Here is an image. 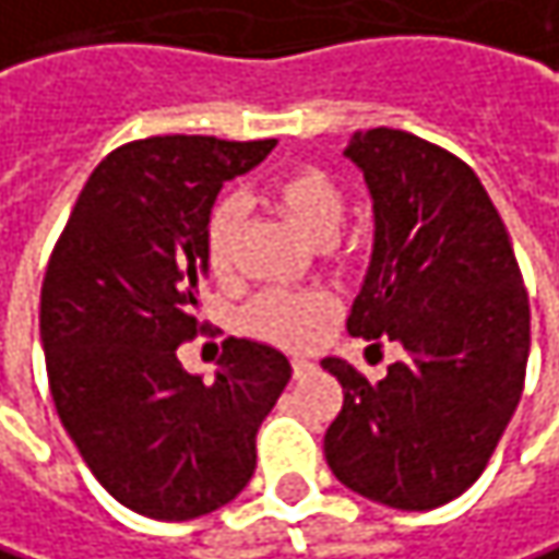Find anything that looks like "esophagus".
I'll list each match as a JSON object with an SVG mask.
<instances>
[{"instance_id":"obj_1","label":"esophagus","mask_w":559,"mask_h":559,"mask_svg":"<svg viewBox=\"0 0 559 559\" xmlns=\"http://www.w3.org/2000/svg\"><path fill=\"white\" fill-rule=\"evenodd\" d=\"M290 368H294V378H304V374H310V371H313V361H307V358H294V361H290Z\"/></svg>"}]
</instances>
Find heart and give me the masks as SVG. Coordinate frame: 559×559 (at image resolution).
<instances>
[{
	"mask_svg": "<svg viewBox=\"0 0 559 559\" xmlns=\"http://www.w3.org/2000/svg\"><path fill=\"white\" fill-rule=\"evenodd\" d=\"M265 201L281 211L294 229L326 246L335 239L345 217V194L342 188L320 169H294L278 176ZM236 233H239V207L233 201L214 204L207 227H204V255L214 275H227L236 252ZM332 317V304L317 294H290V290H265L255 297L246 310L249 330L281 342V345H310L320 332L326 330Z\"/></svg>",
	"mask_w": 559,
	"mask_h": 559,
	"instance_id": "obj_1",
	"label": "heart"
}]
</instances>
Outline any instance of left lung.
Masks as SVG:
<instances>
[{"label":"left lung","mask_w":559,"mask_h":559,"mask_svg":"<svg viewBox=\"0 0 559 559\" xmlns=\"http://www.w3.org/2000/svg\"><path fill=\"white\" fill-rule=\"evenodd\" d=\"M365 176L374 242L348 332L390 338L403 358L371 383L323 358L345 403L326 461L352 492L403 512L457 499L509 426L532 345L522 272L480 178L406 130L352 133L342 150Z\"/></svg>","instance_id":"1"}]
</instances>
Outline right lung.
Instances as JSON below:
<instances>
[{"label": "right lung", "mask_w": 559, "mask_h": 559, "mask_svg": "<svg viewBox=\"0 0 559 559\" xmlns=\"http://www.w3.org/2000/svg\"><path fill=\"white\" fill-rule=\"evenodd\" d=\"M275 140L150 136L88 176L40 287L50 393L82 461L130 512L188 522L255 474V431L290 381L275 345L227 338L214 383L181 368L224 181Z\"/></svg>", "instance_id": "right-lung-1"}]
</instances>
